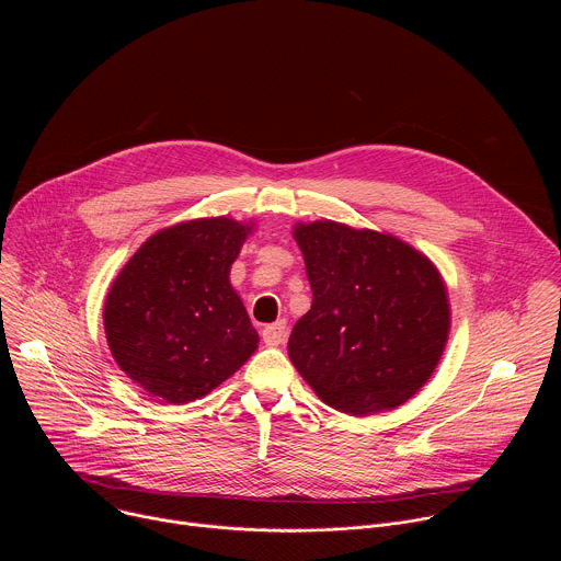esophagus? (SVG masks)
I'll return each mask as SVG.
<instances>
[{
	"mask_svg": "<svg viewBox=\"0 0 561 561\" xmlns=\"http://www.w3.org/2000/svg\"><path fill=\"white\" fill-rule=\"evenodd\" d=\"M262 337H264V344H266V346H279V344H284V340H286V322H284V319H277L275 324L264 327Z\"/></svg>",
	"mask_w": 561,
	"mask_h": 561,
	"instance_id": "34e87169",
	"label": "esophagus"
}]
</instances>
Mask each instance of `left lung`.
Wrapping results in <instances>:
<instances>
[{
	"label": "left lung",
	"mask_w": 561,
	"mask_h": 561,
	"mask_svg": "<svg viewBox=\"0 0 561 561\" xmlns=\"http://www.w3.org/2000/svg\"><path fill=\"white\" fill-rule=\"evenodd\" d=\"M312 290L288 340L293 366L335 411L402 407L448 342V293L433 262L388 232L331 219L297 224Z\"/></svg>",
	"instance_id": "8db88e82"
}]
</instances>
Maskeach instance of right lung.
<instances>
[{
	"mask_svg": "<svg viewBox=\"0 0 561 561\" xmlns=\"http://www.w3.org/2000/svg\"><path fill=\"white\" fill-rule=\"evenodd\" d=\"M251 224L193 219L154 232L113 282L104 329L117 366L146 392L186 404L239 370L260 335L230 286Z\"/></svg>",
	"mask_w": 561,
	"mask_h": 561,
	"instance_id": "add662e5",
	"label": "right lung"
}]
</instances>
